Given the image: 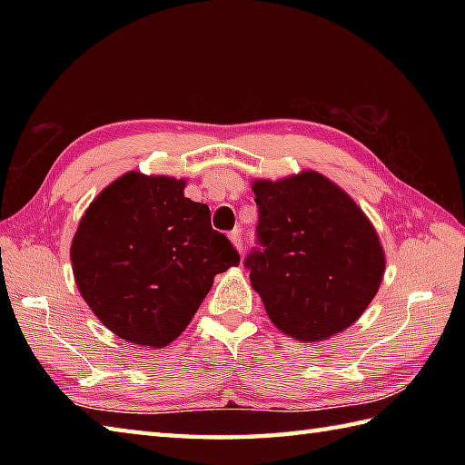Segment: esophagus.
<instances>
[{
  "mask_svg": "<svg viewBox=\"0 0 465 465\" xmlns=\"http://www.w3.org/2000/svg\"><path fill=\"white\" fill-rule=\"evenodd\" d=\"M230 242L233 243V248L238 252H243V243H242V232L240 230H233L230 233Z\"/></svg>",
  "mask_w": 465,
  "mask_h": 465,
  "instance_id": "34e87169",
  "label": "esophagus"
}]
</instances>
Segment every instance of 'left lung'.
Instances as JSON below:
<instances>
[{
  "label": "left lung",
  "instance_id": "1",
  "mask_svg": "<svg viewBox=\"0 0 465 465\" xmlns=\"http://www.w3.org/2000/svg\"><path fill=\"white\" fill-rule=\"evenodd\" d=\"M263 245L245 265L282 333L313 343L361 318L378 293L385 252L370 217L330 177L303 170L253 180Z\"/></svg>",
  "mask_w": 465,
  "mask_h": 465
}]
</instances>
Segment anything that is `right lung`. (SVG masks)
I'll use <instances>...</instances> for the list:
<instances>
[{"label": "right lung", "instance_id": "right-lung-1", "mask_svg": "<svg viewBox=\"0 0 465 465\" xmlns=\"http://www.w3.org/2000/svg\"><path fill=\"white\" fill-rule=\"evenodd\" d=\"M185 180L127 172L97 193L72 240L75 285L107 330L165 348L190 325L217 273L240 263Z\"/></svg>", "mask_w": 465, "mask_h": 465}]
</instances>
